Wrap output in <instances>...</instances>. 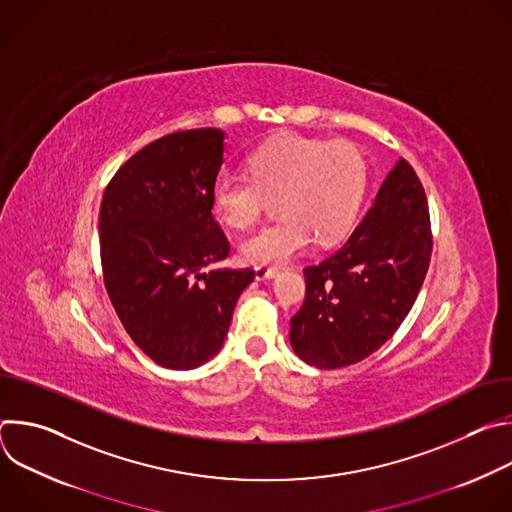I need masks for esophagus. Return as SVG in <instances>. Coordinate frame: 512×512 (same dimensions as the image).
<instances>
[{
    "instance_id": "34e87169",
    "label": "esophagus",
    "mask_w": 512,
    "mask_h": 512,
    "mask_svg": "<svg viewBox=\"0 0 512 512\" xmlns=\"http://www.w3.org/2000/svg\"><path fill=\"white\" fill-rule=\"evenodd\" d=\"M275 275H277V267H267V265H257V267H255V277H257L259 281L271 279V277H275Z\"/></svg>"
}]
</instances>
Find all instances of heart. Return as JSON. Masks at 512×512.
I'll return each mask as SVG.
<instances>
[{
  "mask_svg": "<svg viewBox=\"0 0 512 512\" xmlns=\"http://www.w3.org/2000/svg\"><path fill=\"white\" fill-rule=\"evenodd\" d=\"M249 170H223L212 184V210L233 229L251 227L269 202L283 214L241 243L253 265H281L314 241L328 245L352 227L358 214L367 164L350 143L287 135L249 156Z\"/></svg>",
  "mask_w": 512,
  "mask_h": 512,
  "instance_id": "b5f03b06",
  "label": "heart"
}]
</instances>
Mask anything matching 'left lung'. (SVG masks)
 Wrapping results in <instances>:
<instances>
[{
  "label": "left lung",
  "instance_id": "1",
  "mask_svg": "<svg viewBox=\"0 0 512 512\" xmlns=\"http://www.w3.org/2000/svg\"><path fill=\"white\" fill-rule=\"evenodd\" d=\"M431 249L425 190L399 160L346 243L304 269L306 298L289 328L296 354L330 371L379 350L415 304Z\"/></svg>",
  "mask_w": 512,
  "mask_h": 512
}]
</instances>
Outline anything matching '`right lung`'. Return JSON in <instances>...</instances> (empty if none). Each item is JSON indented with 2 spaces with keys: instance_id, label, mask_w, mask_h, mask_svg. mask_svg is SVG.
I'll use <instances>...</instances> for the list:
<instances>
[{
  "instance_id": "obj_1",
  "label": "right lung",
  "mask_w": 512,
  "mask_h": 512,
  "mask_svg": "<svg viewBox=\"0 0 512 512\" xmlns=\"http://www.w3.org/2000/svg\"><path fill=\"white\" fill-rule=\"evenodd\" d=\"M221 129H180L145 145L109 180L99 212L103 281L129 338L166 369L221 350L251 267H212L231 245L212 216Z\"/></svg>"
}]
</instances>
